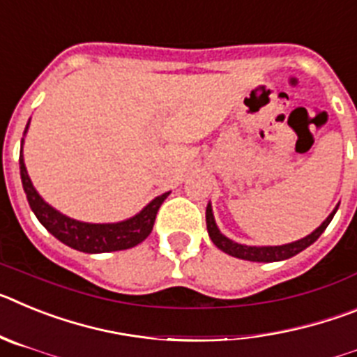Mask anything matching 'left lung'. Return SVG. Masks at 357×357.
<instances>
[{"instance_id":"1","label":"left lung","mask_w":357,"mask_h":357,"mask_svg":"<svg viewBox=\"0 0 357 357\" xmlns=\"http://www.w3.org/2000/svg\"><path fill=\"white\" fill-rule=\"evenodd\" d=\"M338 207L333 211V213L327 216V220L318 227L314 232H311L305 238L298 239L295 243H288V245H280V247H247V245H239L236 241H230L229 238L218 230L216 223H214V216H213V209H211V204L207 206L206 211V222H207V232H209V238L213 239V243L216 245L220 250H223L225 254L232 255V257H238V259H245V261H255V263H273V261H284L296 255L298 252L305 250L309 245H313L318 238L321 236V232L327 229V225L331 223L333 216L336 214Z\"/></svg>"}]
</instances>
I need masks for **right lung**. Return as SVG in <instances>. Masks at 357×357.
<instances>
[{
	"mask_svg": "<svg viewBox=\"0 0 357 357\" xmlns=\"http://www.w3.org/2000/svg\"><path fill=\"white\" fill-rule=\"evenodd\" d=\"M26 128H24V132H26ZM19 169H21V182H23V189L24 193H26L28 204H30L31 211L36 213L37 220L59 241H62L68 247L75 248V250L87 252V254L127 250V248H132L135 245H139L141 241H144L150 236L151 229H153L157 211H159V207L162 206V202L169 195L164 193L160 197H157L139 214H135L134 218L125 220V222L84 223L61 214L59 211L53 209L52 206H48L37 195V191L31 185L26 168H24L23 148H21V155H19Z\"/></svg>",
	"mask_w": 357,
	"mask_h": 357,
	"instance_id": "right-lung-1",
	"label": "right lung"
}]
</instances>
